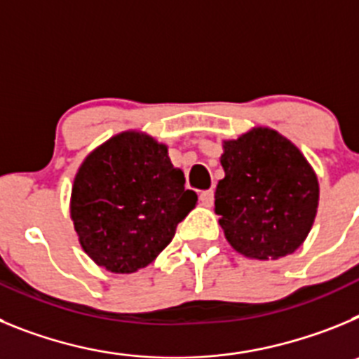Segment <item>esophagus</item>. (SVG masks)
Segmentation results:
<instances>
[{
    "label": "esophagus",
    "mask_w": 359,
    "mask_h": 359,
    "mask_svg": "<svg viewBox=\"0 0 359 359\" xmlns=\"http://www.w3.org/2000/svg\"><path fill=\"white\" fill-rule=\"evenodd\" d=\"M199 201H201L205 207H210L212 203H214V190H203L201 194H199Z\"/></svg>",
    "instance_id": "1"
}]
</instances>
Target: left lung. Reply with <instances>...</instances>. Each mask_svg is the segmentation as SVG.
I'll return each instance as SVG.
<instances>
[{
  "mask_svg": "<svg viewBox=\"0 0 359 359\" xmlns=\"http://www.w3.org/2000/svg\"><path fill=\"white\" fill-rule=\"evenodd\" d=\"M221 165L215 214L231 248L257 261L300 248L320 198L318 177L300 149L275 129L253 128L223 142Z\"/></svg>",
  "mask_w": 359,
  "mask_h": 359,
  "instance_id": "8db88e82",
  "label": "left lung"
}]
</instances>
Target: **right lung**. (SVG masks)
<instances>
[{"label":"right lung","mask_w":359,"mask_h":359,"mask_svg":"<svg viewBox=\"0 0 359 359\" xmlns=\"http://www.w3.org/2000/svg\"><path fill=\"white\" fill-rule=\"evenodd\" d=\"M196 203L167 145L145 133L123 131L82 161L69 215L95 264L111 273H135L163 252Z\"/></svg>","instance_id":"add662e5"}]
</instances>
